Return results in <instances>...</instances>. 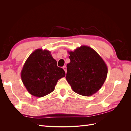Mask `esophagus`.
Here are the masks:
<instances>
[{
  "label": "esophagus",
  "instance_id": "obj_1",
  "mask_svg": "<svg viewBox=\"0 0 131 131\" xmlns=\"http://www.w3.org/2000/svg\"><path fill=\"white\" fill-rule=\"evenodd\" d=\"M63 68L64 70V71H65V72H66V73H67V67H66V66H63Z\"/></svg>",
  "mask_w": 131,
  "mask_h": 131
}]
</instances>
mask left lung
I'll use <instances>...</instances> for the list:
<instances>
[{"instance_id":"left-lung-1","label":"left lung","mask_w":131,"mask_h":131,"mask_svg":"<svg viewBox=\"0 0 131 131\" xmlns=\"http://www.w3.org/2000/svg\"><path fill=\"white\" fill-rule=\"evenodd\" d=\"M68 53L71 62L67 65L66 78L73 91L84 96L95 94L107 77L105 62L96 51L88 46L82 45Z\"/></svg>"}]
</instances>
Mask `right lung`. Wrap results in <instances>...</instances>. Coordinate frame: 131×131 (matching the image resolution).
<instances>
[{
	"label": "right lung",
	"mask_w": 131,
	"mask_h": 131,
	"mask_svg": "<svg viewBox=\"0 0 131 131\" xmlns=\"http://www.w3.org/2000/svg\"><path fill=\"white\" fill-rule=\"evenodd\" d=\"M21 79L28 92L41 97L55 89L58 81L65 77L64 71L57 66L51 52L38 49L25 62L21 73Z\"/></svg>",
	"instance_id": "obj_1"
}]
</instances>
